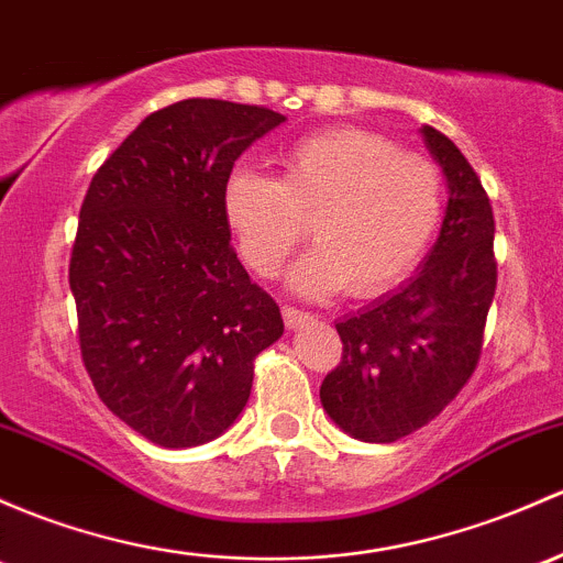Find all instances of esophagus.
Masks as SVG:
<instances>
[{"instance_id": "1", "label": "esophagus", "mask_w": 563, "mask_h": 563, "mask_svg": "<svg viewBox=\"0 0 563 563\" xmlns=\"http://www.w3.org/2000/svg\"><path fill=\"white\" fill-rule=\"evenodd\" d=\"M310 312H305V310H299V307H291V305H283V321H286V327L288 329H297L299 323H305V321H310Z\"/></svg>"}]
</instances>
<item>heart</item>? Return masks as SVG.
I'll use <instances>...</instances> for the list:
<instances>
[{
	"label": "heart",
	"instance_id": "1",
	"mask_svg": "<svg viewBox=\"0 0 563 563\" xmlns=\"http://www.w3.org/2000/svg\"><path fill=\"white\" fill-rule=\"evenodd\" d=\"M442 175L431 158L358 126L288 145L280 177L236 167L223 183V218L256 275H277L294 247H312L288 275L301 297L372 299L399 286L442 221Z\"/></svg>",
	"mask_w": 563,
	"mask_h": 563
}]
</instances>
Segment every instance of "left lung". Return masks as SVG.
<instances>
[{"label":"left lung","mask_w":563,"mask_h":563,"mask_svg":"<svg viewBox=\"0 0 563 563\" xmlns=\"http://www.w3.org/2000/svg\"><path fill=\"white\" fill-rule=\"evenodd\" d=\"M442 167L448 207L440 236L416 277L336 323L342 361L321 405L361 442H396L434 421L475 372L496 291L494 210L464 153L421 129Z\"/></svg>","instance_id":"8db88e82"}]
</instances>
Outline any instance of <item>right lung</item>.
Listing matches in <instances>:
<instances>
[{"mask_svg":"<svg viewBox=\"0 0 563 563\" xmlns=\"http://www.w3.org/2000/svg\"><path fill=\"white\" fill-rule=\"evenodd\" d=\"M286 115L223 99L151 112L97 169L69 258L80 356L112 416L162 448L216 440L280 340L223 218L234 162Z\"/></svg>","mask_w":563,"mask_h":563,"instance_id":"right-lung-1","label":"right lung"}]
</instances>
